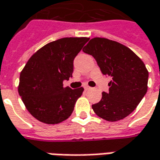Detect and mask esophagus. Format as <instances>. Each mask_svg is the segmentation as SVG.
Wrapping results in <instances>:
<instances>
[{
    "label": "esophagus",
    "mask_w": 160,
    "mask_h": 160,
    "mask_svg": "<svg viewBox=\"0 0 160 160\" xmlns=\"http://www.w3.org/2000/svg\"><path fill=\"white\" fill-rule=\"evenodd\" d=\"M84 89H85L86 91H88V90H89V89H91V88H90V87H88V86H85V87H84Z\"/></svg>",
    "instance_id": "1"
}]
</instances>
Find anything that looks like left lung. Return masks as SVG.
<instances>
[{
    "mask_svg": "<svg viewBox=\"0 0 160 160\" xmlns=\"http://www.w3.org/2000/svg\"><path fill=\"white\" fill-rule=\"evenodd\" d=\"M83 52L95 59L100 71L111 76L109 92L92 105V110L107 121H117L134 111L147 92L148 71L130 48L106 38L90 40Z\"/></svg>",
    "mask_w": 160,
    "mask_h": 160,
    "instance_id": "obj_1",
    "label": "left lung"
}]
</instances>
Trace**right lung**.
I'll return each mask as SVG.
<instances>
[{"mask_svg":"<svg viewBox=\"0 0 160 160\" xmlns=\"http://www.w3.org/2000/svg\"><path fill=\"white\" fill-rule=\"evenodd\" d=\"M89 38H62L42 47L21 72L18 92L26 108L39 121L58 124L72 114L83 88L64 87L73 72V60Z\"/></svg>","mask_w":160,"mask_h":160,"instance_id":"1","label":"right lung"}]
</instances>
